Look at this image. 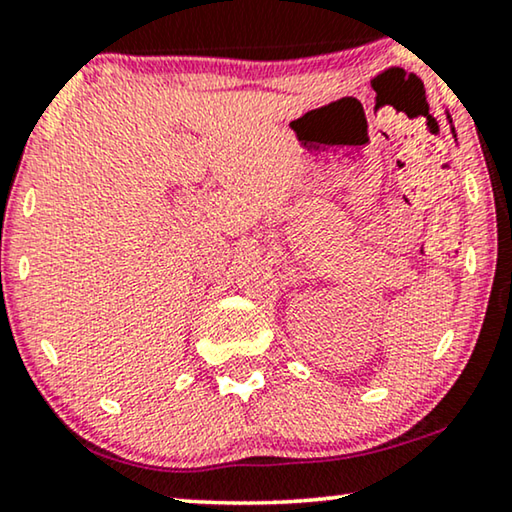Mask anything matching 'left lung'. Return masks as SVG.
Returning <instances> with one entry per match:
<instances>
[{"label": "left lung", "mask_w": 512, "mask_h": 512, "mask_svg": "<svg viewBox=\"0 0 512 512\" xmlns=\"http://www.w3.org/2000/svg\"><path fill=\"white\" fill-rule=\"evenodd\" d=\"M445 118H448L450 132H452V139H455V141H457V132H455V125H452V118H450V113H448V109H445Z\"/></svg>", "instance_id": "1"}]
</instances>
